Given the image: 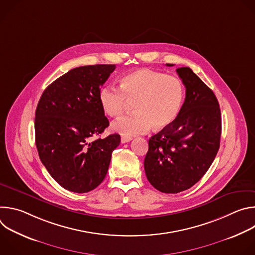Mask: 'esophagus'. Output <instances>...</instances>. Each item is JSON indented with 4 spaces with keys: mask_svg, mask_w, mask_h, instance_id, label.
Wrapping results in <instances>:
<instances>
[{
    "mask_svg": "<svg viewBox=\"0 0 255 255\" xmlns=\"http://www.w3.org/2000/svg\"><path fill=\"white\" fill-rule=\"evenodd\" d=\"M131 140H132L131 137H127V136H122L121 137V143H127V142H129Z\"/></svg>",
    "mask_w": 255,
    "mask_h": 255,
    "instance_id": "esophagus-1",
    "label": "esophagus"
}]
</instances>
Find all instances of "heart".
<instances>
[{
	"mask_svg": "<svg viewBox=\"0 0 255 255\" xmlns=\"http://www.w3.org/2000/svg\"><path fill=\"white\" fill-rule=\"evenodd\" d=\"M120 90L111 86L101 89L99 102L109 117H119L129 102L134 112L112 124V129L124 136H133L168 128L177 119L185 100L183 82L163 72L141 68L128 72L119 81Z\"/></svg>",
	"mask_w": 255,
	"mask_h": 255,
	"instance_id": "heart-1",
	"label": "heart"
}]
</instances>
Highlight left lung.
Segmentation results:
<instances>
[{"label":"left lung","mask_w":255,"mask_h":255,"mask_svg":"<svg viewBox=\"0 0 255 255\" xmlns=\"http://www.w3.org/2000/svg\"><path fill=\"white\" fill-rule=\"evenodd\" d=\"M176 72L186 87L183 108L172 125L149 139L144 159L149 183L166 194L186 191L203 177L219 150L222 130L213 91L190 67Z\"/></svg>","instance_id":"1"}]
</instances>
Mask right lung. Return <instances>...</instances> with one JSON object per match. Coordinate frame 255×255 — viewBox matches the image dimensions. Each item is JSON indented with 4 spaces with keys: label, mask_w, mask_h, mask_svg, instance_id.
<instances>
[{
    "label": "right lung",
    "mask_w": 255,
    "mask_h": 255,
    "mask_svg": "<svg viewBox=\"0 0 255 255\" xmlns=\"http://www.w3.org/2000/svg\"><path fill=\"white\" fill-rule=\"evenodd\" d=\"M115 64L70 69L43 92L35 112V143L41 162L63 189L88 193L104 180L120 135L93 140L109 126L99 102Z\"/></svg>",
    "instance_id": "add662e5"
}]
</instances>
